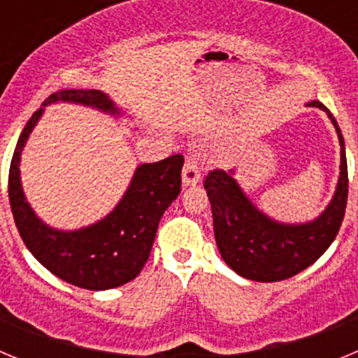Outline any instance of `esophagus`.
<instances>
[{"label":"esophagus","instance_id":"34e87169","mask_svg":"<svg viewBox=\"0 0 358 358\" xmlns=\"http://www.w3.org/2000/svg\"><path fill=\"white\" fill-rule=\"evenodd\" d=\"M201 181V170H199V161L195 156L186 157L185 169H182V186H195Z\"/></svg>","mask_w":358,"mask_h":358}]
</instances>
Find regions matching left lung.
Segmentation results:
<instances>
[{
    "mask_svg": "<svg viewBox=\"0 0 358 358\" xmlns=\"http://www.w3.org/2000/svg\"><path fill=\"white\" fill-rule=\"evenodd\" d=\"M310 107L327 110L341 143V176L328 208L306 224L276 222L249 201L233 177V170H211L204 179L213 213L217 248L236 274L271 283L296 276L321 258L343 224L348 202V163L344 140L334 115L321 102Z\"/></svg>",
    "mask_w": 358,
    "mask_h": 358,
    "instance_id": "1",
    "label": "left lung"
}]
</instances>
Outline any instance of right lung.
<instances>
[{"label":"right lung","instance_id":"add662e5","mask_svg":"<svg viewBox=\"0 0 358 358\" xmlns=\"http://www.w3.org/2000/svg\"><path fill=\"white\" fill-rule=\"evenodd\" d=\"M73 102L118 115L113 100L98 90H61L50 94L19 136L8 172V201L14 222L28 251L57 278L87 290H107L125 285L141 273L150 256L159 220L166 208L181 194L185 157L170 156L157 163H145L118 206L106 218L77 231H59L37 218L27 202L19 177L21 152L44 106Z\"/></svg>","mask_w":358,"mask_h":358}]
</instances>
